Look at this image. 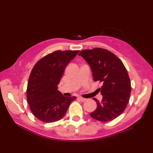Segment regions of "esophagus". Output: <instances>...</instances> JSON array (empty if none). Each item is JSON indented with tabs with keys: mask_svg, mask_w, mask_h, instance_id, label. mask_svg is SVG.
<instances>
[{
	"mask_svg": "<svg viewBox=\"0 0 153 153\" xmlns=\"http://www.w3.org/2000/svg\"><path fill=\"white\" fill-rule=\"evenodd\" d=\"M78 100H80L81 101H82V102H84V101H85L86 100V99H85V98H82V97H80V96L78 97Z\"/></svg>",
	"mask_w": 153,
	"mask_h": 153,
	"instance_id": "34e87169",
	"label": "esophagus"
}]
</instances>
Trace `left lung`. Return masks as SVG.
<instances>
[{
    "mask_svg": "<svg viewBox=\"0 0 153 153\" xmlns=\"http://www.w3.org/2000/svg\"><path fill=\"white\" fill-rule=\"evenodd\" d=\"M78 55L90 65L93 80L102 84L98 89L103 99L93 98L97 108L90 115L101 122L112 121L126 109L130 97L131 82L126 68L116 55L104 48L84 50Z\"/></svg>",
    "mask_w": 153,
    "mask_h": 153,
    "instance_id": "left-lung-1",
    "label": "left lung"
}]
</instances>
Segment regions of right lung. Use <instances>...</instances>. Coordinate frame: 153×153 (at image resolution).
<instances>
[{"label": "right lung", "instance_id": "right-lung-1", "mask_svg": "<svg viewBox=\"0 0 153 153\" xmlns=\"http://www.w3.org/2000/svg\"><path fill=\"white\" fill-rule=\"evenodd\" d=\"M79 50H56L39 59L30 72L27 100L30 111L46 123L61 119L76 96H64L58 89L68 64Z\"/></svg>", "mask_w": 153, "mask_h": 153}]
</instances>
